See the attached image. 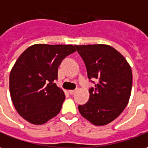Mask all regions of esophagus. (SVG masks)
<instances>
[{
	"mask_svg": "<svg viewBox=\"0 0 148 148\" xmlns=\"http://www.w3.org/2000/svg\"><path fill=\"white\" fill-rule=\"evenodd\" d=\"M76 92V89H74V90H69V93L71 94V95H73V94H75Z\"/></svg>",
	"mask_w": 148,
	"mask_h": 148,
	"instance_id": "esophagus-1",
	"label": "esophagus"
}]
</instances>
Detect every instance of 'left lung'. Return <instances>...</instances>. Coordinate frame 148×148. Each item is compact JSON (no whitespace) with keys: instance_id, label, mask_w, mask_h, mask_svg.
<instances>
[{"instance_id":"left-lung-1","label":"left lung","mask_w":148,"mask_h":148,"mask_svg":"<svg viewBox=\"0 0 148 148\" xmlns=\"http://www.w3.org/2000/svg\"><path fill=\"white\" fill-rule=\"evenodd\" d=\"M83 59L88 79L98 80L89 88L87 103L78 106L80 114L96 126L117 119L126 108L132 88V72L126 59L110 46L76 45ZM95 84V83H94Z\"/></svg>"}]
</instances>
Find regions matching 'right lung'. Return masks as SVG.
I'll return each instance as SVG.
<instances>
[{
    "label": "right lung",
    "instance_id": "right-lung-1",
    "mask_svg": "<svg viewBox=\"0 0 148 148\" xmlns=\"http://www.w3.org/2000/svg\"><path fill=\"white\" fill-rule=\"evenodd\" d=\"M76 51L72 45L34 44L19 56L10 72V91L23 119L42 125L60 113L65 95L54 81L61 62Z\"/></svg>",
    "mask_w": 148,
    "mask_h": 148
}]
</instances>
